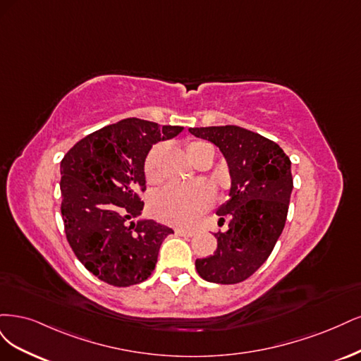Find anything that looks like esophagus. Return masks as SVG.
Instances as JSON below:
<instances>
[{"mask_svg": "<svg viewBox=\"0 0 361 361\" xmlns=\"http://www.w3.org/2000/svg\"><path fill=\"white\" fill-rule=\"evenodd\" d=\"M177 235H181V237H193L196 232L192 231V229H177L176 231Z\"/></svg>", "mask_w": 361, "mask_h": 361, "instance_id": "esophagus-1", "label": "esophagus"}]
</instances>
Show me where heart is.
Returning <instances> with one entry per match:
<instances>
[{
	"label": "heart",
	"mask_w": 361,
	"mask_h": 361,
	"mask_svg": "<svg viewBox=\"0 0 361 361\" xmlns=\"http://www.w3.org/2000/svg\"><path fill=\"white\" fill-rule=\"evenodd\" d=\"M204 145L207 144L202 141H189L185 144V151H188L190 160L195 157L196 151ZM161 151H164V147L156 145L151 148L145 159L144 171L149 183H156L159 180V159ZM212 201L213 192L207 184H171L151 197L149 210L161 222L176 226H188L210 207Z\"/></svg>",
	"instance_id": "b5f03b06"
}]
</instances>
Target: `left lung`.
Returning a JSON list of instances; mask_svg holds the SVG:
<instances>
[{
	"label": "left lung",
	"mask_w": 361,
	"mask_h": 361,
	"mask_svg": "<svg viewBox=\"0 0 361 361\" xmlns=\"http://www.w3.org/2000/svg\"><path fill=\"white\" fill-rule=\"evenodd\" d=\"M196 137L213 142L224 154L231 177L229 200L217 208V249L196 259L204 281L231 285L246 281L270 257L281 237L290 193V160L276 142L238 126L190 127Z\"/></svg>",
	"instance_id": "1"
}]
</instances>
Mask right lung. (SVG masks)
Masks as SVG:
<instances>
[{
	"label": "right lung",
	"mask_w": 361,
	"mask_h": 361,
	"mask_svg": "<svg viewBox=\"0 0 361 361\" xmlns=\"http://www.w3.org/2000/svg\"><path fill=\"white\" fill-rule=\"evenodd\" d=\"M181 126L126 118L80 139L63 157L61 214L76 258L114 286L144 282L154 270L160 244L173 231L139 219L151 147L176 137Z\"/></svg>",
	"instance_id": "1"
}]
</instances>
